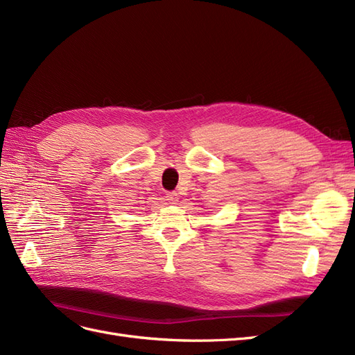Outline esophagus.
<instances>
[{
  "mask_svg": "<svg viewBox=\"0 0 355 355\" xmlns=\"http://www.w3.org/2000/svg\"><path fill=\"white\" fill-rule=\"evenodd\" d=\"M166 198H167L171 204H176V202L179 201V196H178V192H176V191L167 192V194H166Z\"/></svg>",
  "mask_w": 355,
  "mask_h": 355,
  "instance_id": "1",
  "label": "esophagus"
}]
</instances>
